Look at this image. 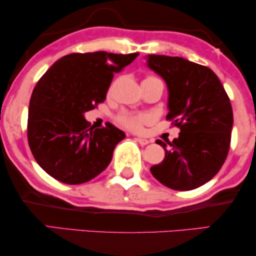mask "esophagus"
Returning <instances> with one entry per match:
<instances>
[{"label":"esophagus","instance_id":"1","mask_svg":"<svg viewBox=\"0 0 256 256\" xmlns=\"http://www.w3.org/2000/svg\"><path fill=\"white\" fill-rule=\"evenodd\" d=\"M135 140H136V141H138L141 146H146V144H149V143H150L149 140L143 138H136Z\"/></svg>","mask_w":256,"mask_h":256}]
</instances>
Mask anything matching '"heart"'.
<instances>
[{"mask_svg":"<svg viewBox=\"0 0 256 256\" xmlns=\"http://www.w3.org/2000/svg\"><path fill=\"white\" fill-rule=\"evenodd\" d=\"M146 80H160L158 78H155V76H148L146 78L143 82ZM118 120L120 124L124 126V127L130 129V130L134 132H138L140 129L142 128V124L148 120L146 115L142 114H134V113H128V112H124V113L118 115Z\"/></svg>","mask_w":256,"mask_h":256,"instance_id":"obj_1","label":"heart"}]
</instances>
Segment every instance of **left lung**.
Here are the masks:
<instances>
[{"instance_id": "left-lung-1", "label": "left lung", "mask_w": 256, "mask_h": 256, "mask_svg": "<svg viewBox=\"0 0 256 256\" xmlns=\"http://www.w3.org/2000/svg\"><path fill=\"white\" fill-rule=\"evenodd\" d=\"M146 66L168 87V120L180 127L172 142L157 140L166 157L150 168L166 186L197 188L218 174L228 154L233 110L222 84L206 66L180 57L148 54Z\"/></svg>"}]
</instances>
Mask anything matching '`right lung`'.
Listing matches in <instances>:
<instances>
[{"label": "right lung", "instance_id": "right-lung-1", "mask_svg": "<svg viewBox=\"0 0 256 256\" xmlns=\"http://www.w3.org/2000/svg\"><path fill=\"white\" fill-rule=\"evenodd\" d=\"M138 56L71 54L58 59L37 82L29 104L28 141L34 160L54 180L85 183L110 163L126 134L110 122L104 128H88L85 113L104 101L114 73Z\"/></svg>", "mask_w": 256, "mask_h": 256}]
</instances>
